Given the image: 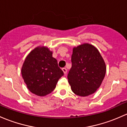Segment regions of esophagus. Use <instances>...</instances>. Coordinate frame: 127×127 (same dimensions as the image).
Here are the masks:
<instances>
[{
    "label": "esophagus",
    "mask_w": 127,
    "mask_h": 127,
    "mask_svg": "<svg viewBox=\"0 0 127 127\" xmlns=\"http://www.w3.org/2000/svg\"><path fill=\"white\" fill-rule=\"evenodd\" d=\"M62 70H63V71L64 74H66V73H67V69H66V68L63 67V69H62Z\"/></svg>",
    "instance_id": "obj_1"
}]
</instances>
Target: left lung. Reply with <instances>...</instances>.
Wrapping results in <instances>:
<instances>
[{
  "instance_id": "8db88e82",
  "label": "left lung",
  "mask_w": 127,
  "mask_h": 127,
  "mask_svg": "<svg viewBox=\"0 0 127 127\" xmlns=\"http://www.w3.org/2000/svg\"><path fill=\"white\" fill-rule=\"evenodd\" d=\"M71 62L67 78L72 91L81 97L95 93L106 73L105 63L98 50L89 44L74 47Z\"/></svg>"
}]
</instances>
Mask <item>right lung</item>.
I'll list each match as a JSON object with an SVG mask.
<instances>
[{
    "label": "right lung",
    "mask_w": 127,
    "mask_h": 127,
    "mask_svg": "<svg viewBox=\"0 0 127 127\" xmlns=\"http://www.w3.org/2000/svg\"><path fill=\"white\" fill-rule=\"evenodd\" d=\"M21 72L28 89L39 96L52 93L64 75L57 60L52 57V52L45 47H38L29 53Z\"/></svg>",
    "instance_id": "right-lung-1"
}]
</instances>
